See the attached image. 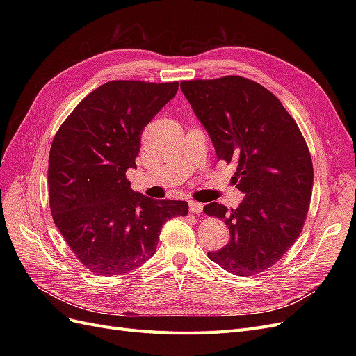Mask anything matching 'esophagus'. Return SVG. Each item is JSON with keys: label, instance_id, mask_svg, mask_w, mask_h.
<instances>
[{"label": "esophagus", "instance_id": "obj_1", "mask_svg": "<svg viewBox=\"0 0 356 356\" xmlns=\"http://www.w3.org/2000/svg\"><path fill=\"white\" fill-rule=\"evenodd\" d=\"M188 208L193 213H200L203 211V204L199 203V202H195V200H190L188 202Z\"/></svg>", "mask_w": 356, "mask_h": 356}]
</instances>
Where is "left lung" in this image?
I'll return each instance as SVG.
<instances>
[{"mask_svg":"<svg viewBox=\"0 0 356 356\" xmlns=\"http://www.w3.org/2000/svg\"><path fill=\"white\" fill-rule=\"evenodd\" d=\"M181 90L218 159L238 163L232 178L245 197L236 209L208 203L230 241L209 260L238 276L272 267L303 229L314 188L309 148L294 118L261 84L239 75L181 81Z\"/></svg>","mask_w":356,"mask_h":356,"instance_id":"obj_1","label":"left lung"}]
</instances>
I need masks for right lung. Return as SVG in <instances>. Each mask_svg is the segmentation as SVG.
Here are the masks:
<instances>
[{
    "label": "right lung",
    "mask_w": 356,
    "mask_h": 356,
    "mask_svg": "<svg viewBox=\"0 0 356 356\" xmlns=\"http://www.w3.org/2000/svg\"><path fill=\"white\" fill-rule=\"evenodd\" d=\"M177 92L178 81H108L75 106L53 139V221L96 275H123L144 264L163 224L188 212L187 202L148 199L126 179V170L136 168L144 127Z\"/></svg>",
    "instance_id": "add662e5"
}]
</instances>
